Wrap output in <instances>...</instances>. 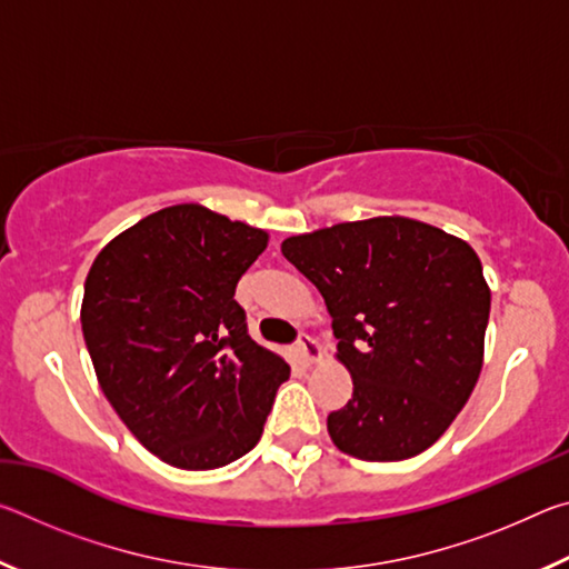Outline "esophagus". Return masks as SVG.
Wrapping results in <instances>:
<instances>
[{"label": "esophagus", "mask_w": 569, "mask_h": 569, "mask_svg": "<svg viewBox=\"0 0 569 569\" xmlns=\"http://www.w3.org/2000/svg\"><path fill=\"white\" fill-rule=\"evenodd\" d=\"M296 351L303 356V361H306V363H313V361L319 359V356H321L319 343H316V339H311V336H308V333H298Z\"/></svg>", "instance_id": "obj_1"}]
</instances>
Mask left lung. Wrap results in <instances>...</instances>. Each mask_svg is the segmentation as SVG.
Masks as SVG:
<instances>
[{
    "instance_id": "1",
    "label": "left lung",
    "mask_w": 569,
    "mask_h": 569,
    "mask_svg": "<svg viewBox=\"0 0 569 569\" xmlns=\"http://www.w3.org/2000/svg\"><path fill=\"white\" fill-rule=\"evenodd\" d=\"M281 250L323 296L353 379L326 419L333 445L363 461L421 455L481 371L489 288L475 250L399 216L286 238Z\"/></svg>"
}]
</instances>
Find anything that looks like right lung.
I'll use <instances>...</instances> for the list:
<instances>
[{
	"label": "right lung",
	"instance_id": "right-lung-1",
	"mask_svg": "<svg viewBox=\"0 0 569 569\" xmlns=\"http://www.w3.org/2000/svg\"><path fill=\"white\" fill-rule=\"evenodd\" d=\"M268 236L200 206L142 218L100 250L82 333L104 397L152 455L218 469L263 435L288 363L248 336L236 286Z\"/></svg>",
	"mask_w": 569,
	"mask_h": 569
}]
</instances>
